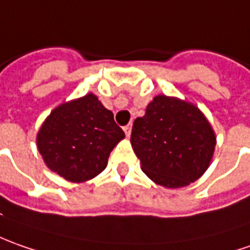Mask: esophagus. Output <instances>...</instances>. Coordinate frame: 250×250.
Wrapping results in <instances>:
<instances>
[{
  "label": "esophagus",
  "instance_id": "obj_1",
  "mask_svg": "<svg viewBox=\"0 0 250 250\" xmlns=\"http://www.w3.org/2000/svg\"><path fill=\"white\" fill-rule=\"evenodd\" d=\"M123 130H125V135H127V137H130V134H131V125H125V127H123Z\"/></svg>",
  "mask_w": 250,
  "mask_h": 250
}]
</instances>
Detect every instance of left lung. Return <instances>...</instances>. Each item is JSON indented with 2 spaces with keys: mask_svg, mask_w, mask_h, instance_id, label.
Returning a JSON list of instances; mask_svg holds the SVG:
<instances>
[{
  "mask_svg": "<svg viewBox=\"0 0 250 250\" xmlns=\"http://www.w3.org/2000/svg\"><path fill=\"white\" fill-rule=\"evenodd\" d=\"M131 146L142 171L155 184L174 189L196 181L210 166L216 134L192 102L156 95L134 120Z\"/></svg>",
  "mask_w": 250,
  "mask_h": 250,
  "instance_id": "left-lung-1",
  "label": "left lung"
}]
</instances>
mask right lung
I'll list each match as a JSON object with an SVG mask.
<instances>
[{
    "mask_svg": "<svg viewBox=\"0 0 250 250\" xmlns=\"http://www.w3.org/2000/svg\"><path fill=\"white\" fill-rule=\"evenodd\" d=\"M123 138L113 113L90 92L58 105L40 127L36 142L51 171L70 183H84L105 170Z\"/></svg>",
    "mask_w": 250,
    "mask_h": 250,
    "instance_id": "obj_1",
    "label": "right lung"
}]
</instances>
